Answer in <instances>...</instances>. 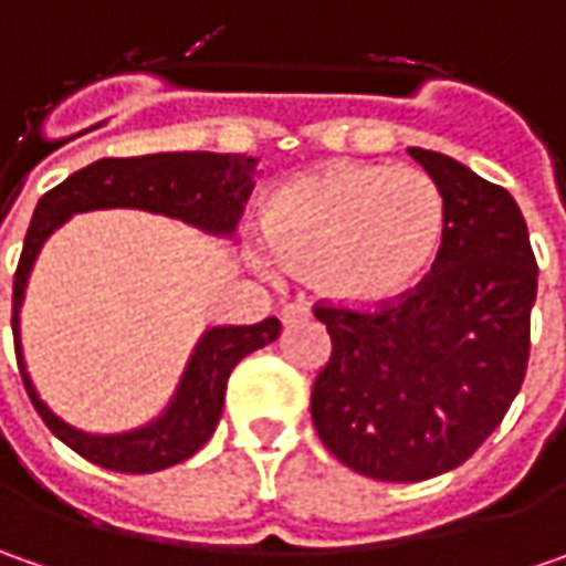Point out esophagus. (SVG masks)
Wrapping results in <instances>:
<instances>
[{
  "instance_id": "34e87169",
  "label": "esophagus",
  "mask_w": 566,
  "mask_h": 566,
  "mask_svg": "<svg viewBox=\"0 0 566 566\" xmlns=\"http://www.w3.org/2000/svg\"><path fill=\"white\" fill-rule=\"evenodd\" d=\"M308 315H312V308H308L305 302H286V305H283V312H280V317H283V324H286V327L295 324V321H305Z\"/></svg>"
}]
</instances>
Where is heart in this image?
Returning a JSON list of instances; mask_svg holds the SVG:
<instances>
[{"label":"heart","instance_id":"heart-1","mask_svg":"<svg viewBox=\"0 0 566 566\" xmlns=\"http://www.w3.org/2000/svg\"><path fill=\"white\" fill-rule=\"evenodd\" d=\"M261 227L276 264L312 273L317 293L384 305L438 261L447 201L422 169L334 160L276 188Z\"/></svg>","mask_w":566,"mask_h":566}]
</instances>
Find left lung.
<instances>
[{
    "label": "left lung",
    "mask_w": 566,
    "mask_h": 566,
    "mask_svg": "<svg viewBox=\"0 0 566 566\" xmlns=\"http://www.w3.org/2000/svg\"><path fill=\"white\" fill-rule=\"evenodd\" d=\"M447 201L438 261L380 308L315 305L331 359L312 387L317 438L378 482L467 463L511 409L530 361L535 268L511 191L453 157L409 147Z\"/></svg>",
    "instance_id": "8db88e82"
}]
</instances>
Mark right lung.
<instances>
[{"instance_id": "1", "label": "right lung", "mask_w": 566, "mask_h": 566, "mask_svg": "<svg viewBox=\"0 0 566 566\" xmlns=\"http://www.w3.org/2000/svg\"><path fill=\"white\" fill-rule=\"evenodd\" d=\"M258 160L245 154H147V157H106L97 164L72 172L65 182L46 191L31 227L24 235L21 261L14 271V293H11V334H14V356L28 387L33 409L62 444H69L84 460L113 472H157L176 467L195 457L210 441L213 428L223 416V397L232 368L249 353L268 346L280 337V321L264 317L261 324H239V327H210L198 339L188 359L182 380L172 400L154 422L122 434H87L75 424L62 422L46 402L40 400L33 387L24 353H21V305L31 276L33 261L43 242L62 227L72 213L103 210V207H138L150 213L176 217L188 227H198L210 235H232L239 217L245 210L251 188H254Z\"/></svg>"}]
</instances>
